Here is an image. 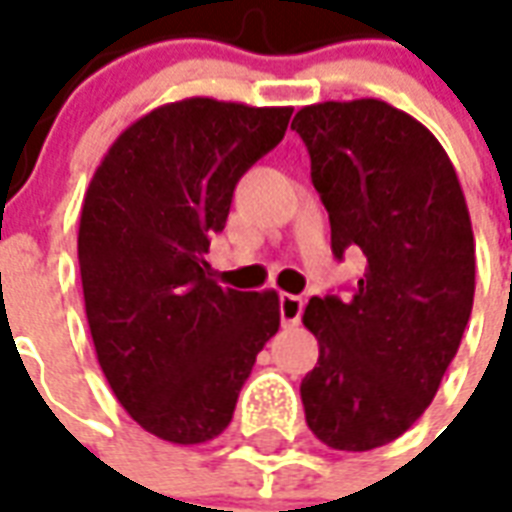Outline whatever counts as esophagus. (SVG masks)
<instances>
[{
    "instance_id": "1",
    "label": "esophagus",
    "mask_w": 512,
    "mask_h": 512,
    "mask_svg": "<svg viewBox=\"0 0 512 512\" xmlns=\"http://www.w3.org/2000/svg\"><path fill=\"white\" fill-rule=\"evenodd\" d=\"M303 314V297L281 295V322L284 325H297Z\"/></svg>"
}]
</instances>
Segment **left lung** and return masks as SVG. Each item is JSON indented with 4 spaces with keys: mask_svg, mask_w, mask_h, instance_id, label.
<instances>
[{
    "mask_svg": "<svg viewBox=\"0 0 512 512\" xmlns=\"http://www.w3.org/2000/svg\"><path fill=\"white\" fill-rule=\"evenodd\" d=\"M292 129L331 217L333 256H366L353 295L308 300L320 361L300 397L322 444L366 452L422 416L458 353L474 303L469 206L433 132L386 101L311 104Z\"/></svg>",
    "mask_w": 512,
    "mask_h": 512,
    "instance_id": "obj_1",
    "label": "left lung"
}]
</instances>
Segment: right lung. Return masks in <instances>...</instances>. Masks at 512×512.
<instances>
[{
  "mask_svg": "<svg viewBox=\"0 0 512 512\" xmlns=\"http://www.w3.org/2000/svg\"><path fill=\"white\" fill-rule=\"evenodd\" d=\"M289 118L292 107L206 96L162 104L118 134L90 179L79 273L96 358L126 413L162 441L220 436L278 333L273 289L220 286L206 253L237 181Z\"/></svg>",
  "mask_w": 512,
  "mask_h": 512,
  "instance_id": "right-lung-1",
  "label": "right lung"
}]
</instances>
